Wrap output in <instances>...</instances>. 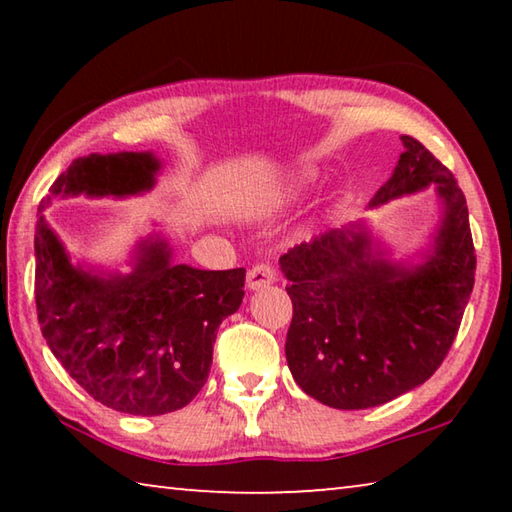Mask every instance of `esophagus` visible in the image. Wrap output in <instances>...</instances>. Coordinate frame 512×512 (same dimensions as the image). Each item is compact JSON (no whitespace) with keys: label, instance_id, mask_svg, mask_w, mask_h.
I'll use <instances>...</instances> for the list:
<instances>
[{"label":"esophagus","instance_id":"34e87169","mask_svg":"<svg viewBox=\"0 0 512 512\" xmlns=\"http://www.w3.org/2000/svg\"><path fill=\"white\" fill-rule=\"evenodd\" d=\"M275 282V268L268 266V264H257L248 271L246 275V284L250 291H257V289H264L268 284Z\"/></svg>","mask_w":512,"mask_h":512}]
</instances>
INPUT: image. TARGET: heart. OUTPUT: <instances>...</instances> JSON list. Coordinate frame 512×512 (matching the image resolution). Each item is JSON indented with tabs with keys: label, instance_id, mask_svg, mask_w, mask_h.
Segmentation results:
<instances>
[{
	"label": "heart",
	"instance_id": "1",
	"mask_svg": "<svg viewBox=\"0 0 512 512\" xmlns=\"http://www.w3.org/2000/svg\"><path fill=\"white\" fill-rule=\"evenodd\" d=\"M316 176H318V173H316L314 169H302V171H298L296 176H293L291 185H289V194H291V196H293V194H302V192H305V189H309L311 185L316 183Z\"/></svg>",
	"mask_w": 512,
	"mask_h": 512
}]
</instances>
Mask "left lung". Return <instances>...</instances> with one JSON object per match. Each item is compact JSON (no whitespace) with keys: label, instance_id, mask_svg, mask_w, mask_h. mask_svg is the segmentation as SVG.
Returning <instances> with one entry per match:
<instances>
[{"label":"left lung","instance_id":"left-lung-1","mask_svg":"<svg viewBox=\"0 0 512 512\" xmlns=\"http://www.w3.org/2000/svg\"><path fill=\"white\" fill-rule=\"evenodd\" d=\"M402 144L370 207L436 185L443 219L422 264L386 259L361 221L280 257L293 302L289 370L332 409H370L424 384L452 348L474 287L470 216L454 173L413 137Z\"/></svg>","mask_w":512,"mask_h":512}]
</instances>
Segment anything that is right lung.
Listing matches in <instances>:
<instances>
[{"instance_id": "1", "label": "right lung", "mask_w": 512, "mask_h": 512, "mask_svg": "<svg viewBox=\"0 0 512 512\" xmlns=\"http://www.w3.org/2000/svg\"><path fill=\"white\" fill-rule=\"evenodd\" d=\"M151 151L90 153L51 185V196H137L155 185ZM36 225V307L42 336L69 377L108 409L162 415L187 406L205 386L216 329L244 300L246 268L201 271L171 262L153 235L133 271L94 273L69 262L42 216Z\"/></svg>"}]
</instances>
